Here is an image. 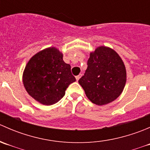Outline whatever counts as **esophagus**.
<instances>
[{"mask_svg":"<svg viewBox=\"0 0 150 150\" xmlns=\"http://www.w3.org/2000/svg\"><path fill=\"white\" fill-rule=\"evenodd\" d=\"M81 74H80V75H77V76L75 77V78H76V80H77V81H78V80H79L80 78H81Z\"/></svg>","mask_w":150,"mask_h":150,"instance_id":"esophagus-1","label":"esophagus"}]
</instances>
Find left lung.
<instances>
[{"instance_id": "1", "label": "left lung", "mask_w": 150, "mask_h": 150, "mask_svg": "<svg viewBox=\"0 0 150 150\" xmlns=\"http://www.w3.org/2000/svg\"><path fill=\"white\" fill-rule=\"evenodd\" d=\"M87 64L78 83L89 100L97 105L115 100L126 82L125 67L118 54L107 47H99L91 53Z\"/></svg>"}]
</instances>
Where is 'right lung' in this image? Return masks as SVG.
<instances>
[{
  "label": "right lung",
  "instance_id": "1",
  "mask_svg": "<svg viewBox=\"0 0 150 150\" xmlns=\"http://www.w3.org/2000/svg\"><path fill=\"white\" fill-rule=\"evenodd\" d=\"M63 55L56 48H48L33 56L23 74L28 93L45 105L58 102L69 84L76 81L71 67L63 61Z\"/></svg>",
  "mask_w": 150,
  "mask_h": 150
}]
</instances>
